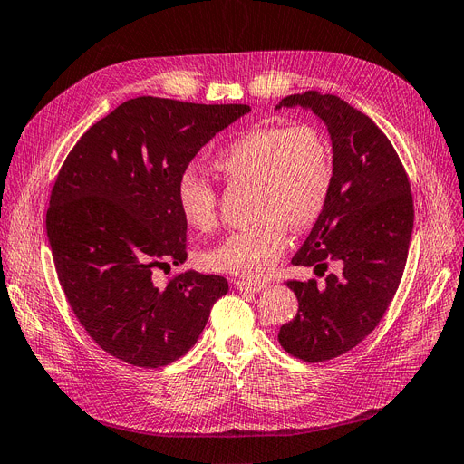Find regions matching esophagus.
<instances>
[{"mask_svg":"<svg viewBox=\"0 0 464 464\" xmlns=\"http://www.w3.org/2000/svg\"><path fill=\"white\" fill-rule=\"evenodd\" d=\"M234 285L237 291H261L265 287V284L261 282H251V280H234Z\"/></svg>","mask_w":464,"mask_h":464,"instance_id":"esophagus-1","label":"esophagus"}]
</instances>
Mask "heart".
<instances>
[{
  "mask_svg": "<svg viewBox=\"0 0 464 464\" xmlns=\"http://www.w3.org/2000/svg\"><path fill=\"white\" fill-rule=\"evenodd\" d=\"M211 165L228 184H253L256 222L203 253V265L244 277H263L270 270L287 246V228L316 225L335 182L331 142L308 121L253 127L220 146ZM175 198L190 228L208 232L217 225V192L196 171L180 173Z\"/></svg>",
  "mask_w": 464,
  "mask_h": 464,
  "instance_id": "1",
  "label": "heart"
}]
</instances>
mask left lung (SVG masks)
<instances>
[{
    "mask_svg": "<svg viewBox=\"0 0 464 464\" xmlns=\"http://www.w3.org/2000/svg\"><path fill=\"white\" fill-rule=\"evenodd\" d=\"M280 106L310 108L324 120L335 158L327 208L291 263L324 276L337 260L343 270L324 284L287 280L299 312L277 333L291 356L318 363L358 346L391 306L410 251L413 196L392 142L360 110L316 91L289 95Z\"/></svg>",
    "mask_w": 464,
    "mask_h": 464,
    "instance_id": "left-lung-1",
    "label": "left lung"
}]
</instances>
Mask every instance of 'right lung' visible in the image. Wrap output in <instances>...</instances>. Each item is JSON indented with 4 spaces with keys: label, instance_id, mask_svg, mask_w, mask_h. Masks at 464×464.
Returning a JSON list of instances; mask_svg holds the SVG:
<instances>
[{
    "label": "right lung",
    "instance_id": "1",
    "mask_svg": "<svg viewBox=\"0 0 464 464\" xmlns=\"http://www.w3.org/2000/svg\"><path fill=\"white\" fill-rule=\"evenodd\" d=\"M247 104L137 97L89 127L54 180L47 237L66 301L110 356L163 367L196 344L227 277L187 270L163 285L158 268L187 261L180 173Z\"/></svg>",
    "mask_w": 464,
    "mask_h": 464
}]
</instances>
